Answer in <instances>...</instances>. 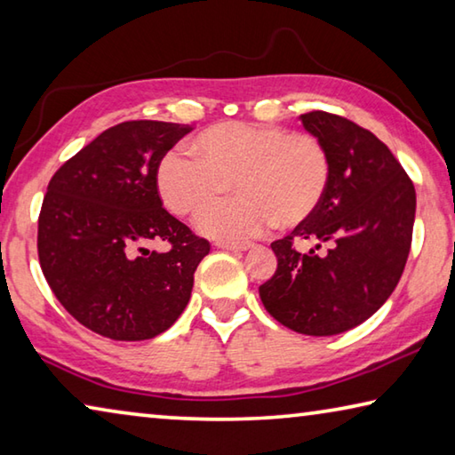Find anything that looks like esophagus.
Masks as SVG:
<instances>
[{"label": "esophagus", "instance_id": "obj_1", "mask_svg": "<svg viewBox=\"0 0 455 455\" xmlns=\"http://www.w3.org/2000/svg\"><path fill=\"white\" fill-rule=\"evenodd\" d=\"M214 244H216V247H219V249H225V251H247V249L251 247V243H244V241H241V243H235V241H216Z\"/></svg>", "mask_w": 455, "mask_h": 455}]
</instances>
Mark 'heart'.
I'll return each instance as SVG.
<instances>
[{
    "instance_id": "heart-1",
    "label": "heart",
    "mask_w": 455,
    "mask_h": 455,
    "mask_svg": "<svg viewBox=\"0 0 455 455\" xmlns=\"http://www.w3.org/2000/svg\"><path fill=\"white\" fill-rule=\"evenodd\" d=\"M190 154L172 151L157 168L164 204L196 216L234 184L239 197L200 214V233L241 239L269 228H293L318 211L330 184V156L320 137L275 124L225 121L202 132Z\"/></svg>"
}]
</instances>
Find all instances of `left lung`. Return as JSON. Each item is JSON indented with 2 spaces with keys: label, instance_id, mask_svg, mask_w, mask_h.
Segmentation results:
<instances>
[{
  "label": "left lung",
  "instance_id": "left-lung-1",
  "mask_svg": "<svg viewBox=\"0 0 455 455\" xmlns=\"http://www.w3.org/2000/svg\"><path fill=\"white\" fill-rule=\"evenodd\" d=\"M301 121L328 149L330 184L318 211L271 243L277 269L259 295L285 328L334 336L369 320L399 283L413 239L415 186L369 129L326 111ZM299 240L329 249L301 254Z\"/></svg>",
  "mask_w": 455,
  "mask_h": 455
}]
</instances>
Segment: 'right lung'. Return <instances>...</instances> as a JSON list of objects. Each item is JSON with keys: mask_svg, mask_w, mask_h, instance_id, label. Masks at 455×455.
<instances>
[{"mask_svg": "<svg viewBox=\"0 0 455 455\" xmlns=\"http://www.w3.org/2000/svg\"><path fill=\"white\" fill-rule=\"evenodd\" d=\"M190 125L124 121L64 162L38 216V259L64 309L111 340H149L188 304L211 244L162 206L157 168ZM164 240L165 254L147 244Z\"/></svg>", "mask_w": 455, "mask_h": 455, "instance_id": "obj_1", "label": "right lung"}]
</instances>
